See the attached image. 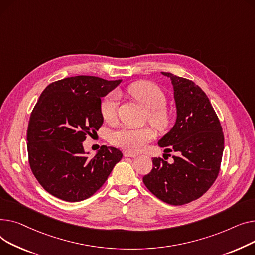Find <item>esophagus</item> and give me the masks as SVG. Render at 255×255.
Masks as SVG:
<instances>
[{"label": "esophagus", "mask_w": 255, "mask_h": 255, "mask_svg": "<svg viewBox=\"0 0 255 255\" xmlns=\"http://www.w3.org/2000/svg\"><path fill=\"white\" fill-rule=\"evenodd\" d=\"M124 155L126 157H136L137 154L136 153H132V152H129V151H125L124 152Z\"/></svg>", "instance_id": "obj_1"}]
</instances>
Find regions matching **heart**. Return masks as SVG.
<instances>
[{"label": "heart", "mask_w": 255, "mask_h": 255, "mask_svg": "<svg viewBox=\"0 0 255 255\" xmlns=\"http://www.w3.org/2000/svg\"><path fill=\"white\" fill-rule=\"evenodd\" d=\"M128 93L149 109V121L158 128H166L172 121V113L166 107L167 97L162 89L149 81H140L128 86ZM119 104L117 93L112 92L101 103V113L105 121L110 122L116 116ZM156 137L151 127H121L110 133V142L126 150L137 152Z\"/></svg>", "instance_id": "obj_1"}]
</instances>
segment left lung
I'll return each instance as SVG.
<instances>
[{
    "label": "left lung",
    "instance_id": "8db88e82",
    "mask_svg": "<svg viewBox=\"0 0 255 255\" xmlns=\"http://www.w3.org/2000/svg\"><path fill=\"white\" fill-rule=\"evenodd\" d=\"M171 79L177 109L172 129L158 141L174 162L153 157L143 182L156 198L178 206L199 199L212 186L220 170L224 137L219 119L202 88L191 80L161 72Z\"/></svg>",
    "mask_w": 255,
    "mask_h": 255
}]
</instances>
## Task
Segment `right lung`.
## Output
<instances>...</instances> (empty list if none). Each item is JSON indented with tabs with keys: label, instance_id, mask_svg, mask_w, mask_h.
<instances>
[{
	"label": "right lung",
	"instance_id": "add662e5",
	"mask_svg": "<svg viewBox=\"0 0 255 255\" xmlns=\"http://www.w3.org/2000/svg\"><path fill=\"white\" fill-rule=\"evenodd\" d=\"M121 82L81 75L52 82L41 94L29 117L26 145L34 176L52 196L67 202L92 197L123 158L119 149L105 145L88 157L82 145L103 125L101 98Z\"/></svg>",
	"mask_w": 255,
	"mask_h": 255
}]
</instances>
